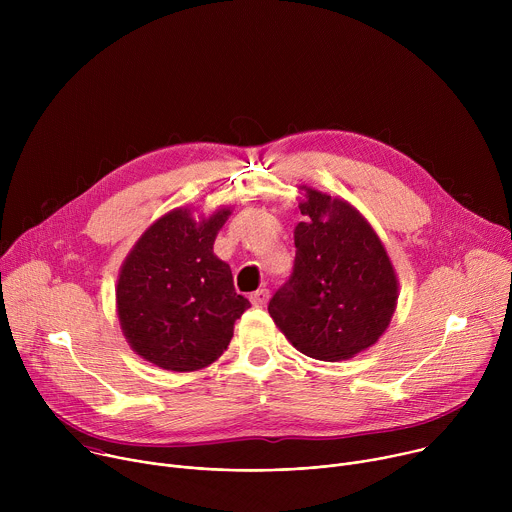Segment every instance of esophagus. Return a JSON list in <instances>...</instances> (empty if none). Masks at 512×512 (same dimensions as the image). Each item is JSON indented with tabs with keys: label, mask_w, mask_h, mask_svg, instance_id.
<instances>
[{
	"label": "esophagus",
	"mask_w": 512,
	"mask_h": 512,
	"mask_svg": "<svg viewBox=\"0 0 512 512\" xmlns=\"http://www.w3.org/2000/svg\"><path fill=\"white\" fill-rule=\"evenodd\" d=\"M267 300H269V289L267 287H261V289H257L251 294V304L253 306H263Z\"/></svg>",
	"instance_id": "esophagus-1"
}]
</instances>
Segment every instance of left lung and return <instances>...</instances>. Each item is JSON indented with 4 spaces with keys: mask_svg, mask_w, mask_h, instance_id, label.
<instances>
[{
    "mask_svg": "<svg viewBox=\"0 0 512 512\" xmlns=\"http://www.w3.org/2000/svg\"><path fill=\"white\" fill-rule=\"evenodd\" d=\"M289 279L269 314L306 356L346 360L373 346L397 306V277L371 225L348 202L308 188Z\"/></svg>",
    "mask_w": 512,
    "mask_h": 512,
    "instance_id": "1",
    "label": "left lung"
}]
</instances>
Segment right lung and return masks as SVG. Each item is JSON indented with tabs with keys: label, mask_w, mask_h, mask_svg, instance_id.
Returning a JSON list of instances; mask_svg holds the SVG:
<instances>
[{
	"label": "right lung",
	"mask_w": 512,
	"mask_h": 512,
	"mask_svg": "<svg viewBox=\"0 0 512 512\" xmlns=\"http://www.w3.org/2000/svg\"><path fill=\"white\" fill-rule=\"evenodd\" d=\"M229 214L225 208L196 223L188 208L172 210L141 235L121 267V330L139 356L166 371L208 367L251 306L235 291L231 267L212 253Z\"/></svg>",
	"instance_id": "obj_1"
}]
</instances>
